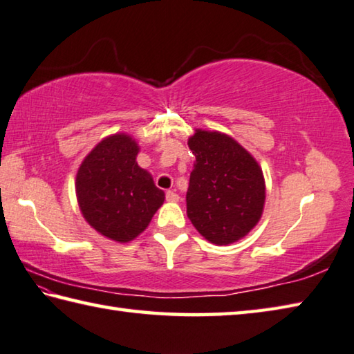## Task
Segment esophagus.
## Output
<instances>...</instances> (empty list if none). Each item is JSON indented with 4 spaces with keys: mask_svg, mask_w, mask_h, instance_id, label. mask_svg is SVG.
<instances>
[{
    "mask_svg": "<svg viewBox=\"0 0 354 354\" xmlns=\"http://www.w3.org/2000/svg\"><path fill=\"white\" fill-rule=\"evenodd\" d=\"M165 199L170 201V203H176V201H179V196L178 193H175L173 190H167L165 192Z\"/></svg>",
    "mask_w": 354,
    "mask_h": 354,
    "instance_id": "esophagus-1",
    "label": "esophagus"
}]
</instances>
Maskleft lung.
<instances>
[{"label":"left lung","mask_w":354,"mask_h":354,"mask_svg":"<svg viewBox=\"0 0 354 354\" xmlns=\"http://www.w3.org/2000/svg\"><path fill=\"white\" fill-rule=\"evenodd\" d=\"M196 156L187 192V216L213 244L227 245L244 238L264 209L262 170L233 138L196 130L189 140Z\"/></svg>","instance_id":"8db88e82"}]
</instances>
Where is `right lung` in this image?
<instances>
[{
    "mask_svg": "<svg viewBox=\"0 0 354 354\" xmlns=\"http://www.w3.org/2000/svg\"><path fill=\"white\" fill-rule=\"evenodd\" d=\"M138 145L113 135L90 151L76 175V196L87 223L118 242L145 230L164 203V192L136 162Z\"/></svg>",
    "mask_w": 354,
    "mask_h": 354,
    "instance_id": "obj_1",
    "label": "right lung"
}]
</instances>
